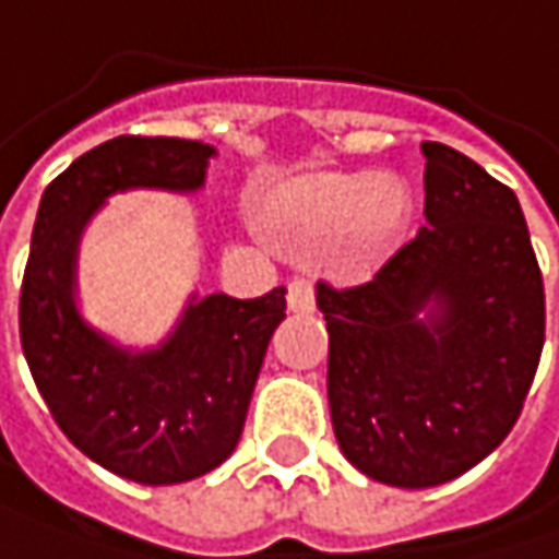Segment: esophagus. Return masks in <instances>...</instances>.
Here are the masks:
<instances>
[{"label": "esophagus", "mask_w": 559, "mask_h": 559, "mask_svg": "<svg viewBox=\"0 0 559 559\" xmlns=\"http://www.w3.org/2000/svg\"><path fill=\"white\" fill-rule=\"evenodd\" d=\"M289 308L293 311H314V283L308 276H296L289 283Z\"/></svg>", "instance_id": "1"}]
</instances>
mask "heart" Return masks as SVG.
Returning <instances> with one entry per match:
<instances>
[{
  "mask_svg": "<svg viewBox=\"0 0 559 559\" xmlns=\"http://www.w3.org/2000/svg\"><path fill=\"white\" fill-rule=\"evenodd\" d=\"M407 210V197L394 183H372L366 178H311L296 183L273 210L270 219L280 231L299 238L334 235L346 222L366 238L391 235Z\"/></svg>",
  "mask_w": 559,
  "mask_h": 559,
  "instance_id": "b5f03b06",
  "label": "heart"
}]
</instances>
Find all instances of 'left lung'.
I'll use <instances>...</instances> for the list:
<instances>
[{
  "instance_id": "left-lung-1",
  "label": "left lung",
  "mask_w": 559,
  "mask_h": 559,
  "mask_svg": "<svg viewBox=\"0 0 559 559\" xmlns=\"http://www.w3.org/2000/svg\"><path fill=\"white\" fill-rule=\"evenodd\" d=\"M426 225L353 286L318 283L340 452L366 477L455 480L512 432L544 346V280L515 193L423 142ZM429 300L437 311L417 322Z\"/></svg>"
}]
</instances>
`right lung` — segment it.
<instances>
[{
	"mask_svg": "<svg viewBox=\"0 0 559 559\" xmlns=\"http://www.w3.org/2000/svg\"><path fill=\"white\" fill-rule=\"evenodd\" d=\"M210 155V145L175 136H117L79 155L40 197L21 280V349L57 426L100 467L148 487L203 477L235 452L286 289L206 296L162 349L130 356L82 324L72 258L107 193L193 190Z\"/></svg>",
	"mask_w": 559,
	"mask_h": 559,
	"instance_id": "right-lung-1",
	"label": "right lung"
}]
</instances>
